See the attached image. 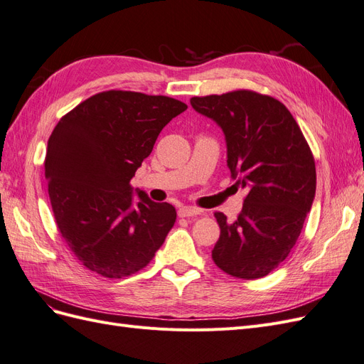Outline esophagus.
Listing matches in <instances>:
<instances>
[{
	"label": "esophagus",
	"instance_id": "34e87169",
	"mask_svg": "<svg viewBox=\"0 0 364 364\" xmlns=\"http://www.w3.org/2000/svg\"><path fill=\"white\" fill-rule=\"evenodd\" d=\"M202 211L200 209H197V208H190V206H182V208H179V217H196V215H199Z\"/></svg>",
	"mask_w": 364,
	"mask_h": 364
}]
</instances>
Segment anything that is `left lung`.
<instances>
[{
  "instance_id": "obj_1",
  "label": "left lung",
  "mask_w": 364,
  "mask_h": 364,
  "mask_svg": "<svg viewBox=\"0 0 364 364\" xmlns=\"http://www.w3.org/2000/svg\"><path fill=\"white\" fill-rule=\"evenodd\" d=\"M197 112L222 127L228 167L246 188L234 222L215 213L218 269L240 279L269 274L289 257L316 194V164L296 119L279 100L249 90L193 97Z\"/></svg>"
}]
</instances>
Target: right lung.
Listing matches in <instances>:
<instances>
[{
  "mask_svg": "<svg viewBox=\"0 0 364 364\" xmlns=\"http://www.w3.org/2000/svg\"><path fill=\"white\" fill-rule=\"evenodd\" d=\"M186 107L171 97L112 90L86 98L54 127L46 156L50 202L62 238L86 269L130 277L162 246L176 209L142 191L135 202L130 179Z\"/></svg>",
  "mask_w": 364,
  "mask_h": 364,
  "instance_id": "right-lung-1",
  "label": "right lung"
}]
</instances>
